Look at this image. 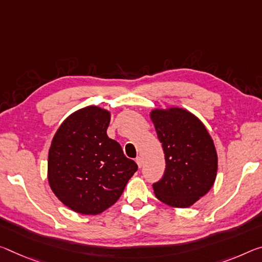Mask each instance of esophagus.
Segmentation results:
<instances>
[{
  "label": "esophagus",
  "instance_id": "1",
  "mask_svg": "<svg viewBox=\"0 0 262 262\" xmlns=\"http://www.w3.org/2000/svg\"><path fill=\"white\" fill-rule=\"evenodd\" d=\"M136 163H138V165H139V168H142V165H143V159L142 157H136Z\"/></svg>",
  "mask_w": 262,
  "mask_h": 262
}]
</instances>
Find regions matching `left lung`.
I'll return each instance as SVG.
<instances>
[{
    "mask_svg": "<svg viewBox=\"0 0 262 262\" xmlns=\"http://www.w3.org/2000/svg\"><path fill=\"white\" fill-rule=\"evenodd\" d=\"M165 159L155 196L173 207H189L209 192L217 175V151L204 124L182 108L151 112Z\"/></svg>",
    "mask_w": 262,
    "mask_h": 262,
    "instance_id": "left-lung-1",
    "label": "left lung"
}]
</instances>
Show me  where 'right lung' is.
I'll return each instance as SVG.
<instances>
[{
  "mask_svg": "<svg viewBox=\"0 0 262 262\" xmlns=\"http://www.w3.org/2000/svg\"><path fill=\"white\" fill-rule=\"evenodd\" d=\"M110 112L81 108L58 128L49 150V183L59 201L81 214H98L121 196L138 164L107 136Z\"/></svg>",
  "mask_w": 262,
  "mask_h": 262,
  "instance_id": "add662e5",
  "label": "right lung"
}]
</instances>
